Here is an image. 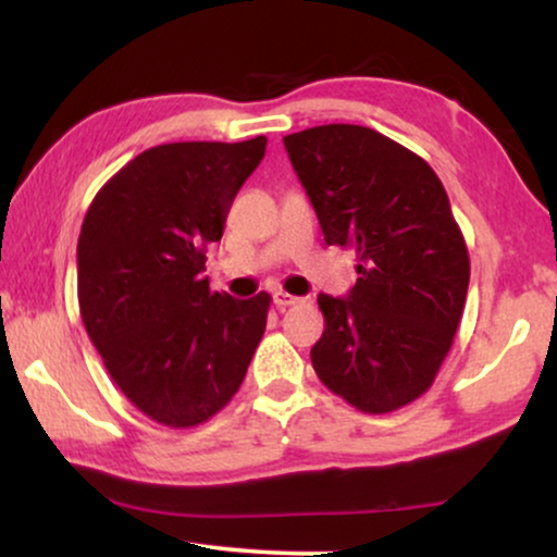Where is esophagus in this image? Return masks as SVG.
<instances>
[{
	"mask_svg": "<svg viewBox=\"0 0 557 557\" xmlns=\"http://www.w3.org/2000/svg\"><path fill=\"white\" fill-rule=\"evenodd\" d=\"M299 301H301L299 296H292V294H286V292H276V294H273V304H276L278 309L296 307V304H299Z\"/></svg>",
	"mask_w": 557,
	"mask_h": 557,
	"instance_id": "obj_1",
	"label": "esophagus"
}]
</instances>
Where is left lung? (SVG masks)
Masks as SVG:
<instances>
[{
	"label": "left lung",
	"instance_id": "8db88e82",
	"mask_svg": "<svg viewBox=\"0 0 557 557\" xmlns=\"http://www.w3.org/2000/svg\"><path fill=\"white\" fill-rule=\"evenodd\" d=\"M326 246L357 253L347 299L319 294L311 364L362 413H393L429 391L459 330L469 250L429 162L375 128L326 124L284 136Z\"/></svg>",
	"mask_w": 557,
	"mask_h": 557
}]
</instances>
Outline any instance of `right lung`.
<instances>
[{
	"label": "right lung",
	"instance_id": "add662e5",
	"mask_svg": "<svg viewBox=\"0 0 557 557\" xmlns=\"http://www.w3.org/2000/svg\"><path fill=\"white\" fill-rule=\"evenodd\" d=\"M263 154L265 136L159 144L121 166L83 218V324L119 391L170 429L231 403L265 332L269 294L240 301L202 276L205 250Z\"/></svg>",
	"mask_w": 557,
	"mask_h": 557
}]
</instances>
